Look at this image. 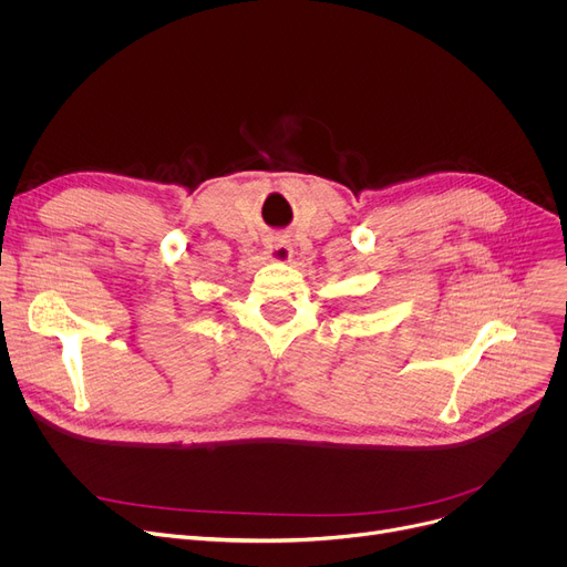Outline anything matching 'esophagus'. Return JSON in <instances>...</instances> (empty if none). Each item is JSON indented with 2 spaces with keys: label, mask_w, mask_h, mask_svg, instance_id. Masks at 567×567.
<instances>
[{
  "label": "esophagus",
  "mask_w": 567,
  "mask_h": 567,
  "mask_svg": "<svg viewBox=\"0 0 567 567\" xmlns=\"http://www.w3.org/2000/svg\"><path fill=\"white\" fill-rule=\"evenodd\" d=\"M266 255L271 257L274 261H289L293 250H291V244L287 241V238L276 236V238H271V241L266 244Z\"/></svg>",
  "instance_id": "obj_1"
}]
</instances>
